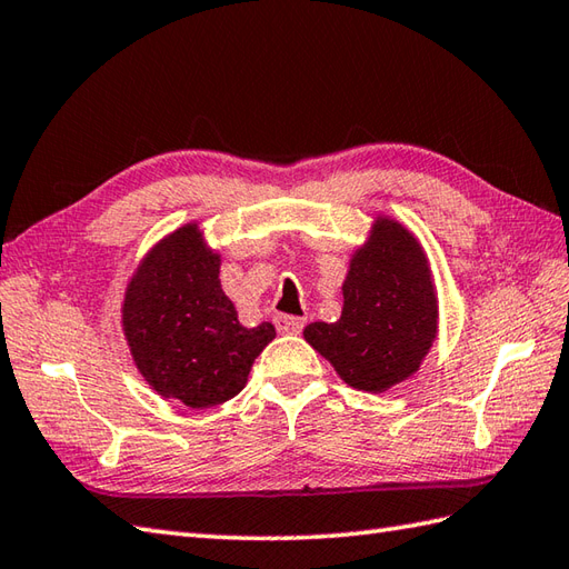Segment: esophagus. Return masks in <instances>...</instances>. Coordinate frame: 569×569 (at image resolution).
Here are the masks:
<instances>
[{
  "label": "esophagus",
  "mask_w": 569,
  "mask_h": 569,
  "mask_svg": "<svg viewBox=\"0 0 569 569\" xmlns=\"http://www.w3.org/2000/svg\"><path fill=\"white\" fill-rule=\"evenodd\" d=\"M274 328L280 333H301V328H305V319L287 317V313H282V317H274Z\"/></svg>",
  "instance_id": "esophagus-1"
}]
</instances>
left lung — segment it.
Returning a JSON list of instances; mask_svg holds the SVG:
<instances>
[{
    "label": "left lung",
    "instance_id": "obj_1",
    "mask_svg": "<svg viewBox=\"0 0 569 569\" xmlns=\"http://www.w3.org/2000/svg\"><path fill=\"white\" fill-rule=\"evenodd\" d=\"M436 326V292L419 241L401 223L377 219L368 246L350 260L340 319L309 323L305 338L340 380L385 391L419 370Z\"/></svg>",
    "mask_w": 569,
    "mask_h": 569
}]
</instances>
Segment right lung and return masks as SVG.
<instances>
[{"mask_svg": "<svg viewBox=\"0 0 569 569\" xmlns=\"http://www.w3.org/2000/svg\"><path fill=\"white\" fill-rule=\"evenodd\" d=\"M219 264L189 223L148 252L126 289L123 333L138 370L158 395L189 409L233 399L274 338L270 321L241 326Z\"/></svg>", "mask_w": 569, "mask_h": 569, "instance_id": "1", "label": "right lung"}]
</instances>
